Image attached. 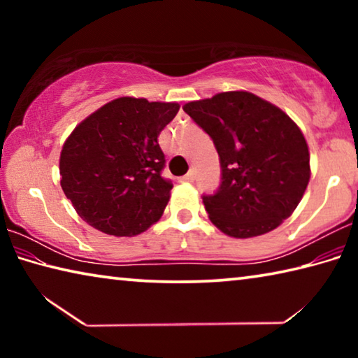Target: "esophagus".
Listing matches in <instances>:
<instances>
[{
	"label": "esophagus",
	"instance_id": "obj_1",
	"mask_svg": "<svg viewBox=\"0 0 358 358\" xmlns=\"http://www.w3.org/2000/svg\"><path fill=\"white\" fill-rule=\"evenodd\" d=\"M194 178H196V172L194 171H189L185 175V177H181V180L183 181H194Z\"/></svg>",
	"mask_w": 358,
	"mask_h": 358
}]
</instances>
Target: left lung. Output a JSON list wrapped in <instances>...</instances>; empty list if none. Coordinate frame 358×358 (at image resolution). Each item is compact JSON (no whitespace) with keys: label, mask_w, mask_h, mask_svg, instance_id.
<instances>
[{"label":"left lung","mask_w":358,"mask_h":358,"mask_svg":"<svg viewBox=\"0 0 358 358\" xmlns=\"http://www.w3.org/2000/svg\"><path fill=\"white\" fill-rule=\"evenodd\" d=\"M183 110L220 155L221 185L202 196L211 222L230 237L250 238L287 220L310 181V151L299 126L248 92L187 102Z\"/></svg>","instance_id":"obj_1"}]
</instances>
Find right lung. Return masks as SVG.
<instances>
[{
  "mask_svg": "<svg viewBox=\"0 0 358 358\" xmlns=\"http://www.w3.org/2000/svg\"><path fill=\"white\" fill-rule=\"evenodd\" d=\"M175 102L118 98L85 118L59 156L62 187L83 221L115 237L147 230L164 213L172 181L157 136Z\"/></svg>",
  "mask_w": 358,
  "mask_h": 358,
  "instance_id": "right-lung-1",
  "label": "right lung"
}]
</instances>
